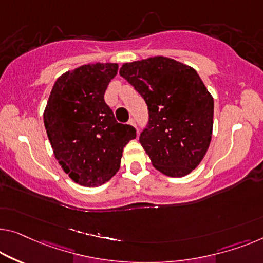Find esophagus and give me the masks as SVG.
Masks as SVG:
<instances>
[{"mask_svg":"<svg viewBox=\"0 0 263 263\" xmlns=\"http://www.w3.org/2000/svg\"><path fill=\"white\" fill-rule=\"evenodd\" d=\"M128 124H130V125H132V126H133V127H136V128H137L136 121H135V119H133V118H131L130 120H128ZM137 132H138V131H137Z\"/></svg>","mask_w":263,"mask_h":263,"instance_id":"obj_1","label":"esophagus"}]
</instances>
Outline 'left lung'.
I'll use <instances>...</instances> for the list:
<instances>
[{
    "label": "left lung",
    "instance_id": "8db88e82",
    "mask_svg": "<svg viewBox=\"0 0 263 263\" xmlns=\"http://www.w3.org/2000/svg\"><path fill=\"white\" fill-rule=\"evenodd\" d=\"M119 74L144 98L148 123L139 143L152 165L169 177L198 166L213 135L214 99L197 72L165 57L126 62Z\"/></svg>",
    "mask_w": 263,
    "mask_h": 263
}]
</instances>
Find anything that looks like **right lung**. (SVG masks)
Instances as JSON below:
<instances>
[{"label":"right lung","instance_id":"1","mask_svg":"<svg viewBox=\"0 0 263 263\" xmlns=\"http://www.w3.org/2000/svg\"><path fill=\"white\" fill-rule=\"evenodd\" d=\"M118 64H88L58 78L44 112L47 136L62 170L84 186L108 182L120 167L135 127L119 124L104 100Z\"/></svg>","mask_w":263,"mask_h":263}]
</instances>
